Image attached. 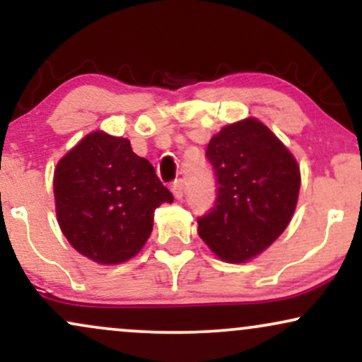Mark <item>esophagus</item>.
I'll return each mask as SVG.
<instances>
[{
  "label": "esophagus",
  "mask_w": 362,
  "mask_h": 362,
  "mask_svg": "<svg viewBox=\"0 0 362 362\" xmlns=\"http://www.w3.org/2000/svg\"><path fill=\"white\" fill-rule=\"evenodd\" d=\"M184 189H185V187H184V180H182V178H178V180H175L172 184V192L177 199L184 197Z\"/></svg>",
  "instance_id": "1"
}]
</instances>
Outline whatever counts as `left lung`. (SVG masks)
Masks as SVG:
<instances>
[{
    "label": "left lung",
    "instance_id": "obj_1",
    "mask_svg": "<svg viewBox=\"0 0 362 362\" xmlns=\"http://www.w3.org/2000/svg\"><path fill=\"white\" fill-rule=\"evenodd\" d=\"M218 190L201 216L199 236L219 259L247 262L286 230L300 194V167L267 126L245 119L223 127L207 144Z\"/></svg>",
    "mask_w": 362,
    "mask_h": 362
}]
</instances>
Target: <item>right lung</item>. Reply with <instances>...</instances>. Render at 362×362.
<instances>
[{
  "instance_id": "add662e5",
  "label": "right lung",
  "mask_w": 362,
  "mask_h": 362,
  "mask_svg": "<svg viewBox=\"0 0 362 362\" xmlns=\"http://www.w3.org/2000/svg\"><path fill=\"white\" fill-rule=\"evenodd\" d=\"M54 199L57 223L71 247L102 265L132 259L151 235L156 207L173 202L129 139L102 131L85 136L61 158Z\"/></svg>"
}]
</instances>
